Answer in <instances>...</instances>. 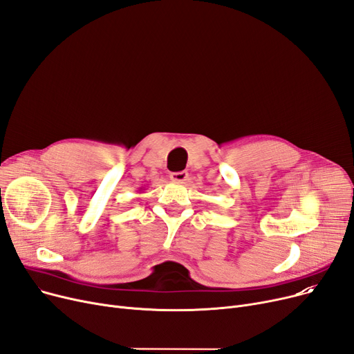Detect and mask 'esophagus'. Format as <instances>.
<instances>
[{
	"label": "esophagus",
	"mask_w": 354,
	"mask_h": 354,
	"mask_svg": "<svg viewBox=\"0 0 354 354\" xmlns=\"http://www.w3.org/2000/svg\"><path fill=\"white\" fill-rule=\"evenodd\" d=\"M171 179H172L174 182H179V183H182V182H185V180L188 179V172H187V171L172 172V174H171Z\"/></svg>",
	"instance_id": "34e87169"
}]
</instances>
